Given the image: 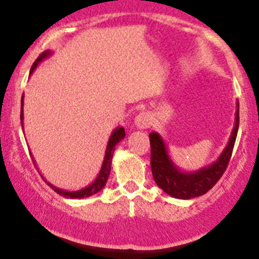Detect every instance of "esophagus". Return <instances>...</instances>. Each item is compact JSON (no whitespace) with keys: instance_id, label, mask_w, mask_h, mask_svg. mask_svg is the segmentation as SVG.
<instances>
[{"instance_id":"34e87169","label":"esophagus","mask_w":259,"mask_h":259,"mask_svg":"<svg viewBox=\"0 0 259 259\" xmlns=\"http://www.w3.org/2000/svg\"><path fill=\"white\" fill-rule=\"evenodd\" d=\"M134 124L138 129H148L152 125V116L149 112H140L135 117Z\"/></svg>"}]
</instances>
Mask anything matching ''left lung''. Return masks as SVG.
Instances as JSON below:
<instances>
[{
  "mask_svg": "<svg viewBox=\"0 0 259 259\" xmlns=\"http://www.w3.org/2000/svg\"><path fill=\"white\" fill-rule=\"evenodd\" d=\"M238 127H239V102L237 101L234 127L230 134L229 142L225 145L222 154L211 164L190 172L178 168L169 157L167 144L163 138L158 133H150V167H152L153 178L158 187L162 188L169 196L181 200H190L201 196L211 190L227 169L237 139Z\"/></svg>",
  "mask_w": 259,
  "mask_h": 259,
  "instance_id": "obj_1",
  "label": "left lung"
}]
</instances>
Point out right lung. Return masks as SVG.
<instances>
[{"mask_svg": "<svg viewBox=\"0 0 259 259\" xmlns=\"http://www.w3.org/2000/svg\"><path fill=\"white\" fill-rule=\"evenodd\" d=\"M49 55H52V52H50V50H47V52L41 53V54L39 55V58L35 60V63L32 64V67H31V69H30V76H31L32 72L36 69V67L39 66V63L42 62L44 59H47ZM20 117H21V126H22V132H24V95H22V97H21V114H20ZM124 138H125V130L122 126H117L116 129L112 130L111 135H110V139H109V142H107V145H106V152H105V157H104V162H102V165H101V169H100L96 180H95L91 185L86 186V187L81 188V190H77V191H66V190H63V188L55 187L54 185H52L50 182H48V181L41 176L42 180H45V182H47L48 185H49L50 187L55 191V192L59 193L60 196L67 197V199H84V197L92 196V195H95V193L100 192V191L105 187V185H106L107 178H109V176H110V170H111V162H112V155H114L115 147H116L117 143H119L120 140L124 139ZM32 162H34V164L36 165L34 158H32Z\"/></svg>", "mask_w": 259, "mask_h": 259, "instance_id": "right-lung-1", "label": "right lung"}]
</instances>
